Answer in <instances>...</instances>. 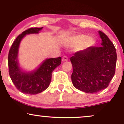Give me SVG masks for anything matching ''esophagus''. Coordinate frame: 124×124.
Instances as JSON below:
<instances>
[{
    "label": "esophagus",
    "mask_w": 124,
    "mask_h": 124,
    "mask_svg": "<svg viewBox=\"0 0 124 124\" xmlns=\"http://www.w3.org/2000/svg\"><path fill=\"white\" fill-rule=\"evenodd\" d=\"M68 60V58L67 57V56H64L62 57V62H65V61H67Z\"/></svg>",
    "instance_id": "34e87169"
}]
</instances>
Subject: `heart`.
<instances>
[{
  "label": "heart",
  "mask_w": 124,
  "mask_h": 124,
  "mask_svg": "<svg viewBox=\"0 0 124 124\" xmlns=\"http://www.w3.org/2000/svg\"><path fill=\"white\" fill-rule=\"evenodd\" d=\"M94 39L92 37H87L85 35H78L66 38L63 41V44L66 46H75L81 44L78 47L79 50H83L90 47L93 45Z\"/></svg>",
  "instance_id": "heart-1"
}]
</instances>
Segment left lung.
<instances>
[{"label":"left lung","instance_id":"left-lung-1","mask_svg":"<svg viewBox=\"0 0 124 124\" xmlns=\"http://www.w3.org/2000/svg\"><path fill=\"white\" fill-rule=\"evenodd\" d=\"M99 34L101 39V46H90L70 58L73 66V85L87 93H96L107 87L116 71L114 45L104 33L99 31Z\"/></svg>","mask_w":124,"mask_h":124}]
</instances>
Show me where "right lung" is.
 <instances>
[{"label":"right lung","instance_id":"right-lung-1","mask_svg":"<svg viewBox=\"0 0 124 124\" xmlns=\"http://www.w3.org/2000/svg\"><path fill=\"white\" fill-rule=\"evenodd\" d=\"M41 28H31L19 35L13 43L8 56L9 75L18 90L28 94H37L45 90L51 83L52 72L61 63V57L46 59L34 70L22 69L18 60V50L21 40L26 35L37 34Z\"/></svg>","mask_w":124,"mask_h":124}]
</instances>
